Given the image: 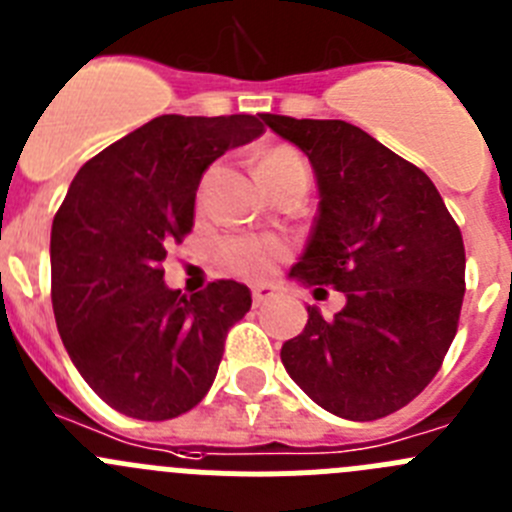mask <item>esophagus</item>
<instances>
[{"label":"esophagus","instance_id":"esophagus-1","mask_svg":"<svg viewBox=\"0 0 512 512\" xmlns=\"http://www.w3.org/2000/svg\"><path fill=\"white\" fill-rule=\"evenodd\" d=\"M274 297V287H256L251 292V299H253V307H261V304H266L269 299Z\"/></svg>","mask_w":512,"mask_h":512}]
</instances>
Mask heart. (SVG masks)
<instances>
[{"label":"heart","mask_w":512,"mask_h":512,"mask_svg":"<svg viewBox=\"0 0 512 512\" xmlns=\"http://www.w3.org/2000/svg\"><path fill=\"white\" fill-rule=\"evenodd\" d=\"M304 167L302 157L292 147H271L259 157V175L264 182ZM284 256V246L271 236H233L218 246V259L231 274L259 281L269 276L276 261Z\"/></svg>","instance_id":"1"}]
</instances>
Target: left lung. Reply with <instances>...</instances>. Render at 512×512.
<instances>
[{"label": "left lung", "mask_w": 512, "mask_h": 512, "mask_svg": "<svg viewBox=\"0 0 512 512\" xmlns=\"http://www.w3.org/2000/svg\"><path fill=\"white\" fill-rule=\"evenodd\" d=\"M261 119L307 154L320 187L312 236L289 276L348 299L332 320L307 307V325L284 342L281 363L330 414L350 421L393 414L429 386L457 335L459 225L416 164L358 126Z\"/></svg>", "instance_id": "8db88e82"}]
</instances>
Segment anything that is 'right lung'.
<instances>
[{
	"label": "right lung",
	"instance_id": "right-lung-1",
	"mask_svg": "<svg viewBox=\"0 0 512 512\" xmlns=\"http://www.w3.org/2000/svg\"><path fill=\"white\" fill-rule=\"evenodd\" d=\"M264 134L259 116L164 114L83 164L50 236L53 312L78 373L111 409L164 421L213 386L248 287L167 289L162 261L195 220L203 172Z\"/></svg>",
	"mask_w": 512,
	"mask_h": 512
}]
</instances>
